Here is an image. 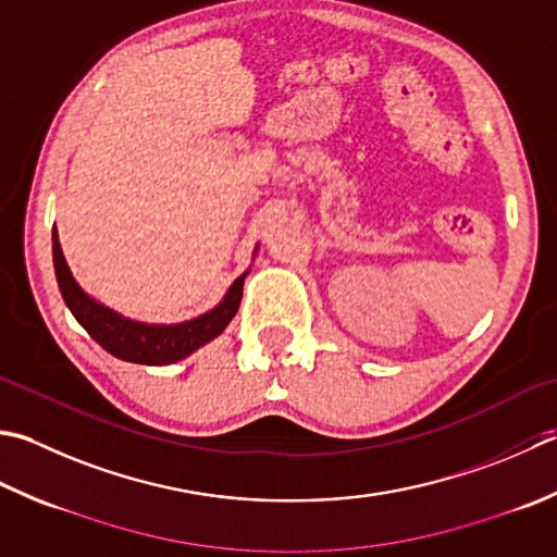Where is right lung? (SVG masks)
I'll return each mask as SVG.
<instances>
[{"mask_svg":"<svg viewBox=\"0 0 557 557\" xmlns=\"http://www.w3.org/2000/svg\"><path fill=\"white\" fill-rule=\"evenodd\" d=\"M52 260L62 299L74 313V319L84 325L86 333H89L103 350L135 364L159 367L188 357L190 352L198 350L205 343H210L212 337H216L226 329L244 297L246 275L234 282L220 307L207 311L205 315H198V319L176 325L137 323L123 319L120 313L101 307V304H96L91 297H86L82 287L76 285V280L72 277L67 260L62 256L58 234H52Z\"/></svg>","mask_w":557,"mask_h":557,"instance_id":"add662e5","label":"right lung"}]
</instances>
